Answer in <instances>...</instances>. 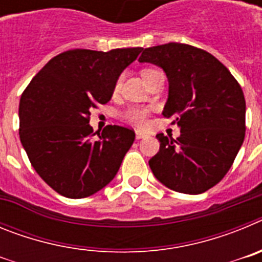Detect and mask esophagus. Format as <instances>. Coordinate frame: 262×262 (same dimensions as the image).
<instances>
[{
    "mask_svg": "<svg viewBox=\"0 0 262 262\" xmlns=\"http://www.w3.org/2000/svg\"><path fill=\"white\" fill-rule=\"evenodd\" d=\"M135 135H136V140H140V139H143L147 136L144 133H142V131H136Z\"/></svg>",
    "mask_w": 262,
    "mask_h": 262,
    "instance_id": "esophagus-1",
    "label": "esophagus"
}]
</instances>
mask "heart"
<instances>
[{
    "label": "heart",
    "instance_id": "1",
    "mask_svg": "<svg viewBox=\"0 0 262 262\" xmlns=\"http://www.w3.org/2000/svg\"><path fill=\"white\" fill-rule=\"evenodd\" d=\"M148 71H152V69H144L143 73ZM147 117H148V110L147 108L143 107H133L128 108L123 114V118L129 122V123L135 124V126H144L145 122H147Z\"/></svg>",
    "mask_w": 262,
    "mask_h": 262
}]
</instances>
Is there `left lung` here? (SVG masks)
<instances>
[{"label": "left lung", "instance_id": "1", "mask_svg": "<svg viewBox=\"0 0 262 262\" xmlns=\"http://www.w3.org/2000/svg\"><path fill=\"white\" fill-rule=\"evenodd\" d=\"M139 62L165 72L163 115L174 118L177 139L157 134L149 160L155 177L178 193L201 194L230 170L245 136V99L239 82L211 53L181 43L143 50Z\"/></svg>", "mask_w": 262, "mask_h": 262}]
</instances>
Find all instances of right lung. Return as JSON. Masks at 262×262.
Segmentation results:
<instances>
[{
  "mask_svg": "<svg viewBox=\"0 0 262 262\" xmlns=\"http://www.w3.org/2000/svg\"><path fill=\"white\" fill-rule=\"evenodd\" d=\"M142 50L67 51L51 59L23 92L20 143L36 173L61 195H92L119 170L135 133L110 124L94 139L90 110L110 101L120 73Z\"/></svg>",
  "mask_w": 262,
  "mask_h": 262,
  "instance_id": "add662e5",
  "label": "right lung"
}]
</instances>
